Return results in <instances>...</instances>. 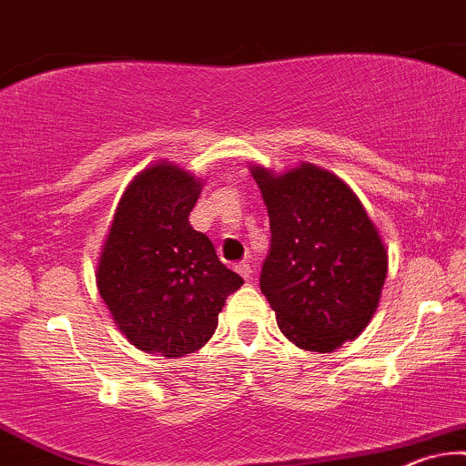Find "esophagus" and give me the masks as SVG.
<instances>
[{"instance_id":"34e87169","label":"esophagus","mask_w":466,"mask_h":466,"mask_svg":"<svg viewBox=\"0 0 466 466\" xmlns=\"http://www.w3.org/2000/svg\"><path fill=\"white\" fill-rule=\"evenodd\" d=\"M237 273H238L240 277H245L247 281H249L253 270H251V267H249V264H247V262H240V264H237Z\"/></svg>"}]
</instances>
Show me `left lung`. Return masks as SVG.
Here are the masks:
<instances>
[{
  "instance_id": "left-lung-1",
  "label": "left lung",
  "mask_w": 466,
  "mask_h": 466,
  "mask_svg": "<svg viewBox=\"0 0 466 466\" xmlns=\"http://www.w3.org/2000/svg\"><path fill=\"white\" fill-rule=\"evenodd\" d=\"M270 219L260 290L299 349L331 352L368 327L387 277V253L355 193L303 163L281 176L256 167Z\"/></svg>"
}]
</instances>
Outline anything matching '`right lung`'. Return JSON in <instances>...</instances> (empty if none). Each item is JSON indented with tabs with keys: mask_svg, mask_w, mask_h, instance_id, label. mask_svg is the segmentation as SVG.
I'll use <instances>...</instances> for the list:
<instances>
[{
	"mask_svg": "<svg viewBox=\"0 0 466 466\" xmlns=\"http://www.w3.org/2000/svg\"><path fill=\"white\" fill-rule=\"evenodd\" d=\"M199 182L174 165L127 187L105 240L96 284L116 325L139 350L176 359L202 349L226 299L243 286L189 213Z\"/></svg>",
	"mask_w": 466,
	"mask_h": 466,
	"instance_id": "right-lung-1",
	"label": "right lung"
}]
</instances>
